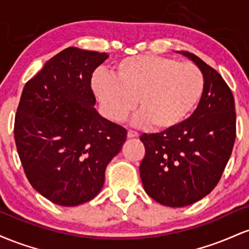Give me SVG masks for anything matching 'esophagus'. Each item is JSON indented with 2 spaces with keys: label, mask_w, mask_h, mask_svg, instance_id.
I'll list each match as a JSON object with an SVG mask.
<instances>
[{
  "label": "esophagus",
  "mask_w": 249,
  "mask_h": 249,
  "mask_svg": "<svg viewBox=\"0 0 249 249\" xmlns=\"http://www.w3.org/2000/svg\"><path fill=\"white\" fill-rule=\"evenodd\" d=\"M136 137H138V133H137L136 131L133 130L127 131V138H136Z\"/></svg>",
  "instance_id": "34e87169"
}]
</instances>
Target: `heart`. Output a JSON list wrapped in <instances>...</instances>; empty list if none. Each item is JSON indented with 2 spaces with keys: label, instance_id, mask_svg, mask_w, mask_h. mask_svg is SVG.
Segmentation results:
<instances>
[{
  "label": "heart",
  "instance_id": "b5f03b06",
  "mask_svg": "<svg viewBox=\"0 0 249 249\" xmlns=\"http://www.w3.org/2000/svg\"><path fill=\"white\" fill-rule=\"evenodd\" d=\"M115 76L96 71L91 87L108 119L122 122L138 99V124L165 131L181 124L192 113L204 92L201 70L190 62L142 55L119 61Z\"/></svg>",
  "mask_w": 249,
  "mask_h": 249
}]
</instances>
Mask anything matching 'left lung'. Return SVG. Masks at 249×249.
Wrapping results in <instances>:
<instances>
[{"mask_svg":"<svg viewBox=\"0 0 249 249\" xmlns=\"http://www.w3.org/2000/svg\"><path fill=\"white\" fill-rule=\"evenodd\" d=\"M204 92L190 118L160 133H142L145 157L139 166L145 192L159 204L184 207L213 191L230 159L236 136L235 104L221 75L194 53Z\"/></svg>","mask_w":249,"mask_h":249,"instance_id":"1","label":"left lung"}]
</instances>
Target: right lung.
Masks as SVG:
<instances>
[{
	"label": "right lung",
	"instance_id": "obj_1",
	"mask_svg": "<svg viewBox=\"0 0 249 249\" xmlns=\"http://www.w3.org/2000/svg\"><path fill=\"white\" fill-rule=\"evenodd\" d=\"M107 53L70 47L25 83L15 116L17 153L30 185L61 206L101 192L105 168L126 141V128L93 107L91 77Z\"/></svg>",
	"mask_w": 249,
	"mask_h": 249
}]
</instances>
